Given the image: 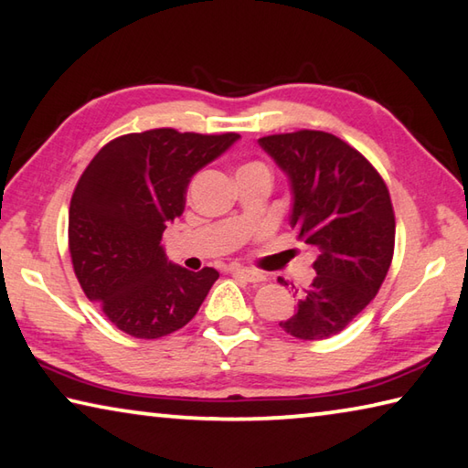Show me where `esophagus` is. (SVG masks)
<instances>
[{
    "label": "esophagus",
    "mask_w": 468,
    "mask_h": 468,
    "mask_svg": "<svg viewBox=\"0 0 468 468\" xmlns=\"http://www.w3.org/2000/svg\"><path fill=\"white\" fill-rule=\"evenodd\" d=\"M233 274H237V276H241V279H245V281H250V282H262V281H266V274L264 272H260V271H251V268H233Z\"/></svg>",
    "instance_id": "obj_1"
}]
</instances>
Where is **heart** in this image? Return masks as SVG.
Listing matches in <instances>:
<instances>
[{
	"mask_svg": "<svg viewBox=\"0 0 468 468\" xmlns=\"http://www.w3.org/2000/svg\"><path fill=\"white\" fill-rule=\"evenodd\" d=\"M243 171H264V173H268V176H271V171H268L266 165L260 163V161H251V163L241 165L239 171H237V173H243Z\"/></svg>",
	"mask_w": 468,
	"mask_h": 468,
	"instance_id": "obj_1",
	"label": "heart"
}]
</instances>
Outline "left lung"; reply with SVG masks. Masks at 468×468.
<instances>
[{
    "instance_id": "left-lung-1",
    "label": "left lung",
    "mask_w": 468,
    "mask_h": 468,
    "mask_svg": "<svg viewBox=\"0 0 468 468\" xmlns=\"http://www.w3.org/2000/svg\"><path fill=\"white\" fill-rule=\"evenodd\" d=\"M258 142L287 173L291 227L315 251L314 281L295 291L297 310L281 328L299 340L330 338L366 310L392 264L390 194L374 165L332 133L299 130Z\"/></svg>"
}]
</instances>
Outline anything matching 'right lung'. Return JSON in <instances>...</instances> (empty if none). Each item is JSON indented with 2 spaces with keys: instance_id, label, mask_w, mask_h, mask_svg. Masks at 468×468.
Listing matches in <instances>:
<instances>
[{
  "instance_id": "1",
  "label": "right lung",
  "mask_w": 468,
  "mask_h": 468,
  "mask_svg": "<svg viewBox=\"0 0 468 468\" xmlns=\"http://www.w3.org/2000/svg\"><path fill=\"white\" fill-rule=\"evenodd\" d=\"M239 133L158 128L102 146L69 202V256L84 295L133 338H161L200 310L218 272L171 264L163 231L184 215L187 184Z\"/></svg>"
}]
</instances>
